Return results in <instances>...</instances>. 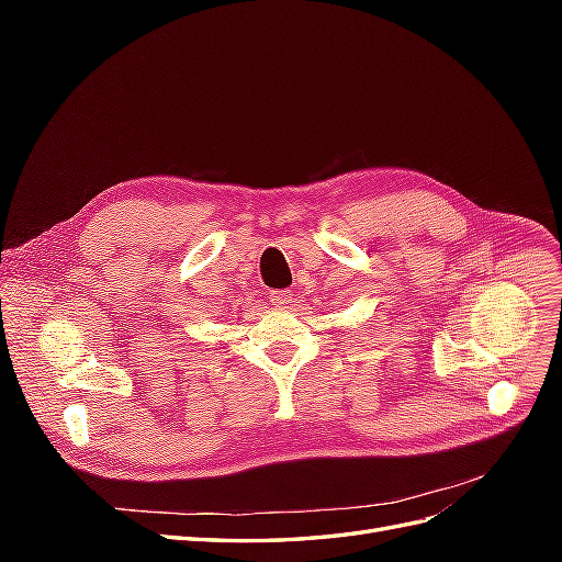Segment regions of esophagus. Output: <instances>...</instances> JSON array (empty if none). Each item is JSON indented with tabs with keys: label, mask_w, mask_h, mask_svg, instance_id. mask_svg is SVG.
<instances>
[{
	"label": "esophagus",
	"mask_w": 562,
	"mask_h": 562,
	"mask_svg": "<svg viewBox=\"0 0 562 562\" xmlns=\"http://www.w3.org/2000/svg\"><path fill=\"white\" fill-rule=\"evenodd\" d=\"M291 300H293L291 291H271L269 293V302L277 304V307H283V304H288Z\"/></svg>",
	"instance_id": "34e87169"
}]
</instances>
